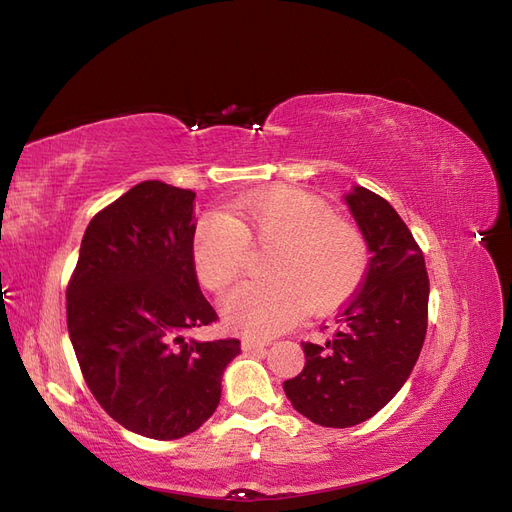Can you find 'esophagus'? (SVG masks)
<instances>
[{"mask_svg":"<svg viewBox=\"0 0 512 512\" xmlns=\"http://www.w3.org/2000/svg\"><path fill=\"white\" fill-rule=\"evenodd\" d=\"M269 345H271V341H260V339H245L241 343V347L245 351H262L264 347H269Z\"/></svg>","mask_w":512,"mask_h":512,"instance_id":"esophagus-1","label":"esophagus"}]
</instances>
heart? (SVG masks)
I'll list each match as a JSON object with an SVG mask.
<instances>
[{"mask_svg":"<svg viewBox=\"0 0 512 512\" xmlns=\"http://www.w3.org/2000/svg\"><path fill=\"white\" fill-rule=\"evenodd\" d=\"M250 243L273 248L264 281H248L224 298L235 330L271 337L305 309L324 311L354 294L368 271L370 248L360 226L334 216L328 203L303 190L277 186L228 205V216L207 214L192 239L201 284L222 292L237 281Z\"/></svg>","mask_w":512,"mask_h":512,"instance_id":"b5f03b06","label":"heart"}]
</instances>
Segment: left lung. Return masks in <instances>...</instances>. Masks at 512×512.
Here are the masks:
<instances>
[{
	"mask_svg": "<svg viewBox=\"0 0 512 512\" xmlns=\"http://www.w3.org/2000/svg\"><path fill=\"white\" fill-rule=\"evenodd\" d=\"M373 252L362 288L324 341H303V373L284 381L292 407L317 426L349 428L390 402L419 358L428 328L430 279L424 252L398 211L373 190L345 197Z\"/></svg>",
	"mask_w": 512,
	"mask_h": 512,
	"instance_id": "obj_1",
	"label": "left lung"
}]
</instances>
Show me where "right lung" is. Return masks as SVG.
I'll return each instance as SVG.
<instances>
[{
    "label": "right lung",
    "mask_w": 512,
    "mask_h": 512,
    "mask_svg": "<svg viewBox=\"0 0 512 512\" xmlns=\"http://www.w3.org/2000/svg\"><path fill=\"white\" fill-rule=\"evenodd\" d=\"M195 192L148 180L86 226L67 284V330L88 390L120 426L156 440L199 430L239 339L186 341L218 320L201 294Z\"/></svg>",
    "instance_id": "right-lung-1"
}]
</instances>
